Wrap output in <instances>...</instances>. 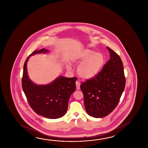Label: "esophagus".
<instances>
[{
  "mask_svg": "<svg viewBox=\"0 0 148 148\" xmlns=\"http://www.w3.org/2000/svg\"><path fill=\"white\" fill-rule=\"evenodd\" d=\"M75 84H76V89H80V82H78V81H76V82H75Z\"/></svg>",
  "mask_w": 148,
  "mask_h": 148,
  "instance_id": "esophagus-1",
  "label": "esophagus"
}]
</instances>
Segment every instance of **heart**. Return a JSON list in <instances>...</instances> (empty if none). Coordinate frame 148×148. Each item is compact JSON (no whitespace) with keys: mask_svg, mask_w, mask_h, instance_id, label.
Here are the masks:
<instances>
[{"mask_svg":"<svg viewBox=\"0 0 148 148\" xmlns=\"http://www.w3.org/2000/svg\"><path fill=\"white\" fill-rule=\"evenodd\" d=\"M104 57L102 53H97L91 49H85L77 54L75 61L82 62L77 69V73L81 77L89 79L95 77L99 73L104 63ZM69 70L71 67L67 66Z\"/></svg>","mask_w":148,"mask_h":148,"instance_id":"b5f03b06","label":"heart"}]
</instances>
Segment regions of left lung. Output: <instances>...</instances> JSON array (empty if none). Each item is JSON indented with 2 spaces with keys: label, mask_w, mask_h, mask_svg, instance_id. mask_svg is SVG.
<instances>
[{
  "label": "left lung",
  "mask_w": 148,
  "mask_h": 148,
  "mask_svg": "<svg viewBox=\"0 0 148 148\" xmlns=\"http://www.w3.org/2000/svg\"><path fill=\"white\" fill-rule=\"evenodd\" d=\"M110 58L95 77L80 85L85 109L95 118L110 114L118 104L125 86L123 66L120 56L107 47Z\"/></svg>",
  "instance_id": "8db88e82"
}]
</instances>
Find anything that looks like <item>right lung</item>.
Returning <instances> with one entry per match:
<instances>
[{
	"label": "right lung",
	"instance_id": "1",
	"mask_svg": "<svg viewBox=\"0 0 148 148\" xmlns=\"http://www.w3.org/2000/svg\"><path fill=\"white\" fill-rule=\"evenodd\" d=\"M44 49L34 51L25 62L22 78L23 90L30 106L36 113L49 119L63 116L67 111L71 95L76 89L77 77L60 76L50 84L35 85L29 79L27 72V62L35 53H46Z\"/></svg>",
	"mask_w": 148,
	"mask_h": 148
}]
</instances>
